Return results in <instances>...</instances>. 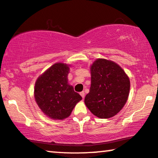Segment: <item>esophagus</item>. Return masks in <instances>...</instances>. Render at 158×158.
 <instances>
[{
    "label": "esophagus",
    "instance_id": "esophagus-1",
    "mask_svg": "<svg viewBox=\"0 0 158 158\" xmlns=\"http://www.w3.org/2000/svg\"><path fill=\"white\" fill-rule=\"evenodd\" d=\"M80 95H81L82 98L84 99V96H85V94H84V92H80Z\"/></svg>",
    "mask_w": 158,
    "mask_h": 158
}]
</instances>
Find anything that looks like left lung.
Instances as JSON below:
<instances>
[{"label": "left lung", "instance_id": "obj_1", "mask_svg": "<svg viewBox=\"0 0 158 158\" xmlns=\"http://www.w3.org/2000/svg\"><path fill=\"white\" fill-rule=\"evenodd\" d=\"M91 86L84 99L86 107L101 119L114 117L127 101L130 79L117 63L97 59L90 66Z\"/></svg>", "mask_w": 158, "mask_h": 158}]
</instances>
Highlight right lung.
<instances>
[{
  "label": "right lung",
  "instance_id": "1",
  "mask_svg": "<svg viewBox=\"0 0 158 158\" xmlns=\"http://www.w3.org/2000/svg\"><path fill=\"white\" fill-rule=\"evenodd\" d=\"M70 66L69 64L57 62L35 81V102L42 112L52 119L67 118L76 104L82 99L68 83Z\"/></svg>",
  "mask_w": 158,
  "mask_h": 158
}]
</instances>
